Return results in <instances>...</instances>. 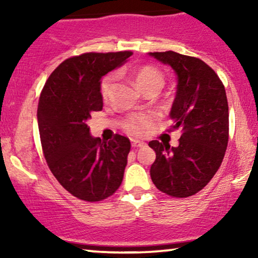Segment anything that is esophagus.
Listing matches in <instances>:
<instances>
[{"instance_id": "1", "label": "esophagus", "mask_w": 258, "mask_h": 258, "mask_svg": "<svg viewBox=\"0 0 258 258\" xmlns=\"http://www.w3.org/2000/svg\"><path fill=\"white\" fill-rule=\"evenodd\" d=\"M131 144H132L133 148H141V147L146 146V143H144V142L138 141V139H132V143Z\"/></svg>"}]
</instances>
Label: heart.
I'll list each match as a JSON object with an SVG mask.
<instances>
[{"label": "heart", "mask_w": 258, "mask_h": 258, "mask_svg": "<svg viewBox=\"0 0 258 258\" xmlns=\"http://www.w3.org/2000/svg\"><path fill=\"white\" fill-rule=\"evenodd\" d=\"M135 80L137 84L138 88L141 91L146 92L150 88H160L164 86V76L162 74L156 70L153 67H142L136 70ZM115 82V75H108L106 78L103 79L102 85H100V93L102 97L106 99L110 94L112 85ZM158 120V115L150 112V114H142V115H131L127 117L125 122H123V130L125 132L131 136H142L147 132V130L152 128L154 123Z\"/></svg>", "instance_id": "obj_1"}]
</instances>
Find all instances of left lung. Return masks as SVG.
<instances>
[{"label": "left lung", "mask_w": 258, "mask_h": 258, "mask_svg": "<svg viewBox=\"0 0 258 258\" xmlns=\"http://www.w3.org/2000/svg\"><path fill=\"white\" fill-rule=\"evenodd\" d=\"M149 55L176 73L177 92L170 117L172 130H182L178 147L149 142L156 153L150 177L162 193L191 197L212 179L226 154L229 133L226 90L215 70L199 58L173 51Z\"/></svg>", "instance_id": "8db88e82"}]
</instances>
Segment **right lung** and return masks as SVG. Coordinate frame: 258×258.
I'll use <instances>...</instances> for the list:
<instances>
[{
  "mask_svg": "<svg viewBox=\"0 0 258 258\" xmlns=\"http://www.w3.org/2000/svg\"><path fill=\"white\" fill-rule=\"evenodd\" d=\"M130 55V51L91 52L67 59L41 92L37 122L44 159L53 176L78 199L104 200L122 182L130 139L92 137L87 120L103 109L100 79Z\"/></svg>",
  "mask_w": 258,
  "mask_h": 258,
  "instance_id": "obj_1",
  "label": "right lung"
}]
</instances>
